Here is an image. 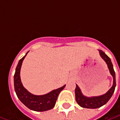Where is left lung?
<instances>
[{
    "mask_svg": "<svg viewBox=\"0 0 120 120\" xmlns=\"http://www.w3.org/2000/svg\"><path fill=\"white\" fill-rule=\"evenodd\" d=\"M98 51L100 56L107 64L109 72L113 78V84L111 89L105 94L98 96H91V97H87L83 95L78 85H76V86L75 89L76 101L79 105L83 108L97 109L104 105L107 103V101L112 97L116 87V76H115V72L114 71L113 65L111 62V58L101 50H98Z\"/></svg>",
    "mask_w": 120,
    "mask_h": 120,
    "instance_id": "8db88e82",
    "label": "left lung"
}]
</instances>
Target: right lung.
Here are the masks:
<instances>
[{"label":"right lung","mask_w":120,"mask_h":120,"mask_svg":"<svg viewBox=\"0 0 120 120\" xmlns=\"http://www.w3.org/2000/svg\"><path fill=\"white\" fill-rule=\"evenodd\" d=\"M28 52L24 57L19 60L15 69L14 75V87L15 93L20 101L32 111L38 112L48 111L55 107L58 96L64 89L65 85L62 87L51 90L49 93L43 95H34L30 93L22 85L20 75L23 60Z\"/></svg>","instance_id":"add662e5"}]
</instances>
